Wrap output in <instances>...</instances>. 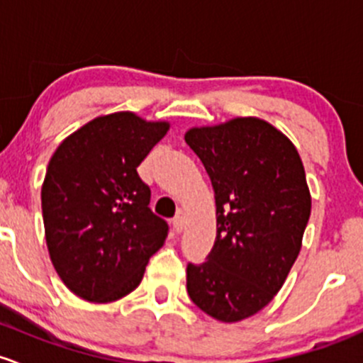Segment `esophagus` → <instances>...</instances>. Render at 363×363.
I'll use <instances>...</instances> for the list:
<instances>
[{
	"instance_id": "esophagus-1",
	"label": "esophagus",
	"mask_w": 363,
	"mask_h": 363,
	"mask_svg": "<svg viewBox=\"0 0 363 363\" xmlns=\"http://www.w3.org/2000/svg\"><path fill=\"white\" fill-rule=\"evenodd\" d=\"M183 227H185V216L180 213V215H177L173 218V229L177 230V233H182Z\"/></svg>"
}]
</instances>
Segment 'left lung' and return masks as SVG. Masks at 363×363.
<instances>
[{
	"label": "left lung",
	"mask_w": 363,
	"mask_h": 363,
	"mask_svg": "<svg viewBox=\"0 0 363 363\" xmlns=\"http://www.w3.org/2000/svg\"><path fill=\"white\" fill-rule=\"evenodd\" d=\"M185 141L203 162L216 204V239L186 265V292L215 320L250 318L274 298L311 215L304 166L292 141L257 117L192 127Z\"/></svg>",
	"instance_id": "1"
}]
</instances>
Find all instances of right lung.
<instances>
[{
	"mask_svg": "<svg viewBox=\"0 0 363 363\" xmlns=\"http://www.w3.org/2000/svg\"><path fill=\"white\" fill-rule=\"evenodd\" d=\"M167 122L133 111L103 115L57 147L42 186L48 255L59 278L89 302H113L141 283L167 238L136 167L166 136Z\"/></svg>",
	"mask_w": 363,
	"mask_h": 363,
	"instance_id": "1",
	"label": "right lung"
}]
</instances>
